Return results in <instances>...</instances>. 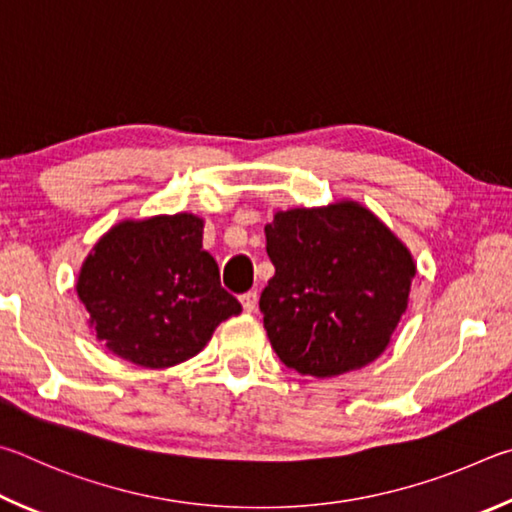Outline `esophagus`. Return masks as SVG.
<instances>
[{
    "label": "esophagus",
    "instance_id": "obj_1",
    "mask_svg": "<svg viewBox=\"0 0 512 512\" xmlns=\"http://www.w3.org/2000/svg\"><path fill=\"white\" fill-rule=\"evenodd\" d=\"M240 303H242V310H245V312H254L256 306H258V294L254 290H249V292L242 294Z\"/></svg>",
    "mask_w": 512,
    "mask_h": 512
}]
</instances>
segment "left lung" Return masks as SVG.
<instances>
[{"instance_id":"obj_1","label":"left lung","mask_w":512,"mask_h":512,"mask_svg":"<svg viewBox=\"0 0 512 512\" xmlns=\"http://www.w3.org/2000/svg\"><path fill=\"white\" fill-rule=\"evenodd\" d=\"M265 238L276 272L258 306L281 362L301 375L335 378L378 360L416 276L396 233L344 200L279 211Z\"/></svg>"}]
</instances>
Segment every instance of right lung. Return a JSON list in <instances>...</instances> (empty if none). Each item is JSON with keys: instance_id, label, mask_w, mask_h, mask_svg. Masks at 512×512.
<instances>
[{"instance_id": "right-lung-1", "label": "right lung", "mask_w": 512, "mask_h": 512, "mask_svg": "<svg viewBox=\"0 0 512 512\" xmlns=\"http://www.w3.org/2000/svg\"><path fill=\"white\" fill-rule=\"evenodd\" d=\"M193 213L123 220L96 242L76 292L107 351L166 369L202 351L213 330L242 310L220 285Z\"/></svg>"}]
</instances>
